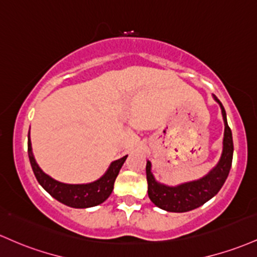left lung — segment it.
Segmentation results:
<instances>
[{"instance_id": "obj_1", "label": "left lung", "mask_w": 257, "mask_h": 257, "mask_svg": "<svg viewBox=\"0 0 257 257\" xmlns=\"http://www.w3.org/2000/svg\"><path fill=\"white\" fill-rule=\"evenodd\" d=\"M213 100L221 107L224 123L223 143L218 162L201 178L185 182L178 185H166L157 182L151 171V162L146 161V179H148V194L155 206L168 212H188L202 206L223 187L229 174L233 160V137L232 131L227 123V114L221 101L212 95Z\"/></svg>"}]
</instances>
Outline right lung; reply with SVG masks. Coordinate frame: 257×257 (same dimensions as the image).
I'll list each match as a JSON object with an SVG mask.
<instances>
[{
    "label": "right lung",
    "mask_w": 257,
    "mask_h": 257,
    "mask_svg": "<svg viewBox=\"0 0 257 257\" xmlns=\"http://www.w3.org/2000/svg\"><path fill=\"white\" fill-rule=\"evenodd\" d=\"M28 155H29L30 165H32L33 172L38 179L39 184L41 185L51 196L55 197L57 201L67 206L73 208H87L94 207L102 204L108 199V196L113 190L114 180L122 168L123 163L125 162L126 156L119 160L111 162L107 171L100 178L86 184H67V183L58 182L53 179L49 174L39 167L35 157L33 154L32 142H30V131L28 135Z\"/></svg>",
    "instance_id": "1"
}]
</instances>
